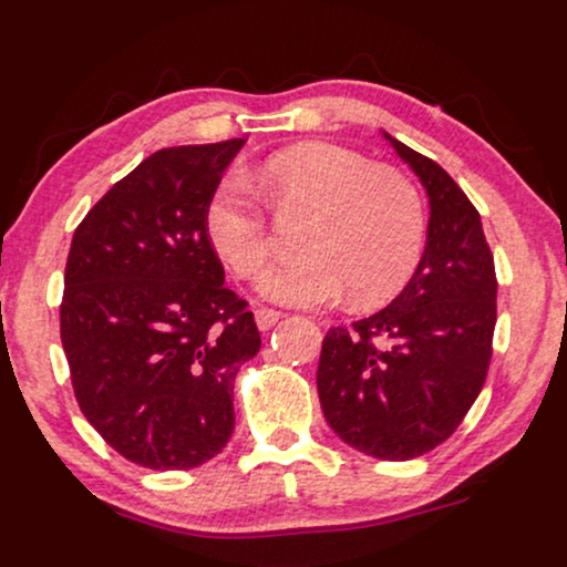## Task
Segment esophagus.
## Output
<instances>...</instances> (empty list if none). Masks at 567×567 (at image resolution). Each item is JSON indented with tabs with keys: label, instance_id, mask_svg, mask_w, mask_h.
Returning a JSON list of instances; mask_svg holds the SVG:
<instances>
[{
	"label": "esophagus",
	"instance_id": "1",
	"mask_svg": "<svg viewBox=\"0 0 567 567\" xmlns=\"http://www.w3.org/2000/svg\"><path fill=\"white\" fill-rule=\"evenodd\" d=\"M255 321H257V329L259 331H268L270 326H276L278 321H281V312L268 310V308H259V310H255Z\"/></svg>",
	"mask_w": 567,
	"mask_h": 567
}]
</instances>
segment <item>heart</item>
<instances>
[{
    "label": "heart",
    "instance_id": "obj_1",
    "mask_svg": "<svg viewBox=\"0 0 567 567\" xmlns=\"http://www.w3.org/2000/svg\"><path fill=\"white\" fill-rule=\"evenodd\" d=\"M255 185L281 219L308 217L302 259L259 278V295L278 305L390 302L414 276L424 251L427 217L416 185L392 166L331 143H299L272 153L255 172ZM206 233L228 268L251 278L268 262L272 238L265 212L238 177L219 185Z\"/></svg>",
    "mask_w": 567,
    "mask_h": 567
}]
</instances>
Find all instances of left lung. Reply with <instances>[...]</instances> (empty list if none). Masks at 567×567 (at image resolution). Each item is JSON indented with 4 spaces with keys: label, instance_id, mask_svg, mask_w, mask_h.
<instances>
[{
    "label": "left lung",
    "instance_id": "8db88e82",
    "mask_svg": "<svg viewBox=\"0 0 567 567\" xmlns=\"http://www.w3.org/2000/svg\"><path fill=\"white\" fill-rule=\"evenodd\" d=\"M427 193L424 255L388 308L331 329L318 398L339 441L405 462L449 441L481 395L496 326L494 255L449 172L382 132Z\"/></svg>",
    "mask_w": 567,
    "mask_h": 567
}]
</instances>
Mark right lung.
Instances as JSON below:
<instances>
[{"mask_svg":"<svg viewBox=\"0 0 567 567\" xmlns=\"http://www.w3.org/2000/svg\"><path fill=\"white\" fill-rule=\"evenodd\" d=\"M244 140L156 151L73 233L60 339L86 422L130 462L190 470L230 441L233 382L259 352L225 289L206 209Z\"/></svg>","mask_w":567,"mask_h":567,"instance_id":"1","label":"right lung"}]
</instances>
